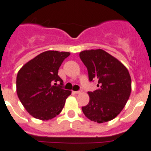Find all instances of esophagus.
Instances as JSON below:
<instances>
[{"instance_id": "obj_1", "label": "esophagus", "mask_w": 151, "mask_h": 151, "mask_svg": "<svg viewBox=\"0 0 151 151\" xmlns=\"http://www.w3.org/2000/svg\"><path fill=\"white\" fill-rule=\"evenodd\" d=\"M73 92L75 94H81V93H82V91H73Z\"/></svg>"}]
</instances>
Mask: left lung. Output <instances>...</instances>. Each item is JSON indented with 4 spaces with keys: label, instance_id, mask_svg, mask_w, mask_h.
I'll list each match as a JSON object with an SVG mask.
<instances>
[{
    "label": "left lung",
    "instance_id": "left-lung-1",
    "mask_svg": "<svg viewBox=\"0 0 151 151\" xmlns=\"http://www.w3.org/2000/svg\"><path fill=\"white\" fill-rule=\"evenodd\" d=\"M80 58L89 81H98V89L88 91L89 102L82 107L87 118L99 123L113 119L121 112L131 93V78L119 60L103 50H84Z\"/></svg>",
    "mask_w": 151,
    "mask_h": 151
}]
</instances>
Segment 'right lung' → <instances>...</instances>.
<instances>
[{
  "mask_svg": "<svg viewBox=\"0 0 151 151\" xmlns=\"http://www.w3.org/2000/svg\"><path fill=\"white\" fill-rule=\"evenodd\" d=\"M70 54L69 52L46 51L19 70L16 78L17 95L34 118L51 119L63 109L71 91L63 89V81L58 76V70Z\"/></svg>",
  "mask_w": 151,
  "mask_h": 151,
  "instance_id": "1",
  "label": "right lung"
}]
</instances>
